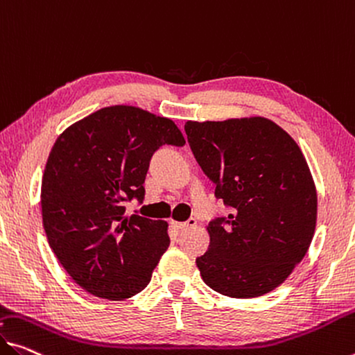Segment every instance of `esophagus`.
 <instances>
[{"mask_svg":"<svg viewBox=\"0 0 355 355\" xmlns=\"http://www.w3.org/2000/svg\"><path fill=\"white\" fill-rule=\"evenodd\" d=\"M196 225V219H189L187 222H173V227H176L178 230H187L190 227Z\"/></svg>","mask_w":355,"mask_h":355,"instance_id":"1","label":"esophagus"}]
</instances>
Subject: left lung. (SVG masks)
I'll list each match as a JSON object with an SVG mask.
<instances>
[{"label": "left lung", "mask_w": 355, "mask_h": 355, "mask_svg": "<svg viewBox=\"0 0 355 355\" xmlns=\"http://www.w3.org/2000/svg\"><path fill=\"white\" fill-rule=\"evenodd\" d=\"M201 170L232 208L212 220L209 249L196 259L205 284L222 295L275 291L303 260L318 220V192L302 149L265 117L185 123Z\"/></svg>", "instance_id": "8db88e82"}]
</instances>
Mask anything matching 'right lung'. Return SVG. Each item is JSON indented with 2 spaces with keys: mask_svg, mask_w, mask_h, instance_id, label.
<instances>
[{
  "mask_svg": "<svg viewBox=\"0 0 355 355\" xmlns=\"http://www.w3.org/2000/svg\"><path fill=\"white\" fill-rule=\"evenodd\" d=\"M184 146L171 119L127 105L103 107L53 143L41 184L49 246L76 284L123 300L149 284L170 246L168 222L125 216V200L144 196L154 152Z\"/></svg>",
  "mask_w": 355,
  "mask_h": 355,
  "instance_id": "add662e5",
  "label": "right lung"
}]
</instances>
